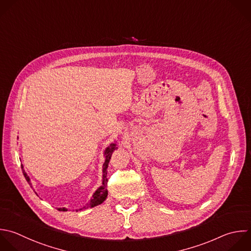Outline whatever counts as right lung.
Instances as JSON below:
<instances>
[{"label":"right lung","instance_id":"right-lung-1","mask_svg":"<svg viewBox=\"0 0 251 251\" xmlns=\"http://www.w3.org/2000/svg\"><path fill=\"white\" fill-rule=\"evenodd\" d=\"M118 147H117V143L116 141L115 142H112L108 147L105 148L104 150V156H105V161H104V164H103V167H102V184L94 191V193L92 194V197L90 198L89 202L86 203L85 206H83L82 208L78 209V210H83V209H87V208H93L97 205H100L101 203H103L107 196H108V190H107V182H108V178H107V168H108V164L110 162V159H111V155L112 153L114 152V150H116ZM22 169L24 171V175L25 176V179L27 180V182L30 184V186L33 188L31 182H30V177L28 176V175L25 173V169H24V166L22 165ZM36 193V192H35ZM37 194V193H36ZM59 211H68L67 208L63 207V208H58ZM76 210V211H78Z\"/></svg>","mask_w":251,"mask_h":251}]
</instances>
